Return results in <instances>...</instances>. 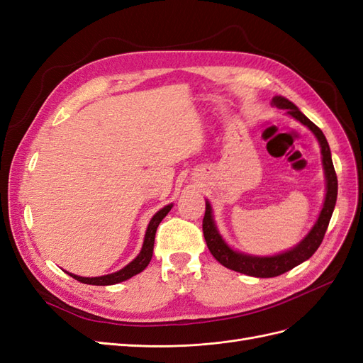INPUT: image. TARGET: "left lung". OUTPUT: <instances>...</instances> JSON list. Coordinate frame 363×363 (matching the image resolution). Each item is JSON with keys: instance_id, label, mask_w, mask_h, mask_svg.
Here are the masks:
<instances>
[{"instance_id": "obj_1", "label": "left lung", "mask_w": 363, "mask_h": 363, "mask_svg": "<svg viewBox=\"0 0 363 363\" xmlns=\"http://www.w3.org/2000/svg\"><path fill=\"white\" fill-rule=\"evenodd\" d=\"M272 105L278 109H284L287 116H291L296 121L304 124V126L308 128V130H312V133L316 137L320 147V155H323V167L325 176V198L315 225L312 226V230L306 234L301 242L296 243L294 247L284 252L264 257L245 254L233 250V247L225 242L219 230H217L211 203L208 201H205V216L202 222V230L206 246H208L213 257L225 267L231 269V271L257 278L278 277L308 260V258L316 252L320 242L324 239L337 199V178L333 167V161H331L330 146L323 130H320L315 123L310 121L304 113L298 109V106L294 105V103L291 100H287L286 97L275 96L272 99Z\"/></svg>"}]
</instances>
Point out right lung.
<instances>
[{"label": "right lung", "mask_w": 363, "mask_h": 363, "mask_svg": "<svg viewBox=\"0 0 363 363\" xmlns=\"http://www.w3.org/2000/svg\"><path fill=\"white\" fill-rule=\"evenodd\" d=\"M172 206H173V203L165 205L164 208H161L158 213L153 214V217L147 225L146 235H144V242H143V247H141L140 254L135 258H133V260L129 264H126L123 269H120V271L108 274V275H101V277H79V275H74V274H69L67 271L65 272L68 275H71L72 278H76L77 281L85 283V284H92V286L117 284V283H121V281H126V279L132 278L133 275L143 272L152 260L153 243H155V234H157V228H158V225L161 223L164 217L169 214V211L172 210Z\"/></svg>", "instance_id": "obj_1"}]
</instances>
